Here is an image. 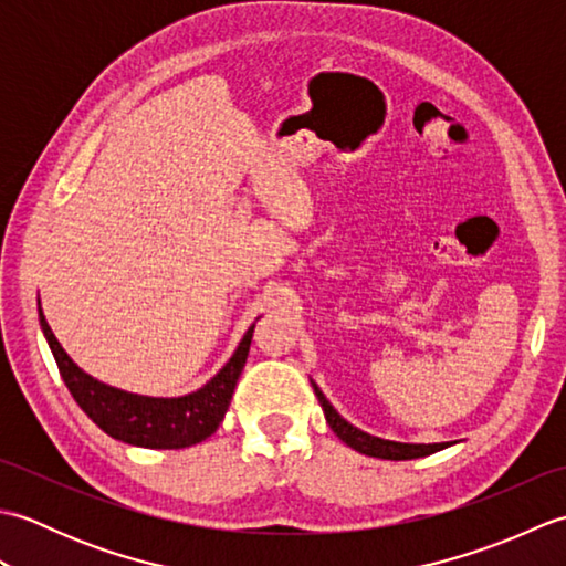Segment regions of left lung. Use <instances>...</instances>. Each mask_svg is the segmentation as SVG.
<instances>
[{
    "instance_id": "left-lung-1",
    "label": "left lung",
    "mask_w": 566,
    "mask_h": 566,
    "mask_svg": "<svg viewBox=\"0 0 566 566\" xmlns=\"http://www.w3.org/2000/svg\"><path fill=\"white\" fill-rule=\"evenodd\" d=\"M314 384V381H311ZM314 391L318 396V403L323 406V413H326V420L331 430L338 436L345 444H350L353 450L369 454V457H379V460H416V457H426L438 452L442 448H448L450 442H436V444H408V442H394V440H381L369 436V432L357 430L355 426L347 423V420L335 411L331 401L323 396V391L314 384Z\"/></svg>"
}]
</instances>
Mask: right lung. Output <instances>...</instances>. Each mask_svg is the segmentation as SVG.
<instances>
[{
    "label": "right lung",
    "mask_w": 566,
    "mask_h": 566,
    "mask_svg": "<svg viewBox=\"0 0 566 566\" xmlns=\"http://www.w3.org/2000/svg\"><path fill=\"white\" fill-rule=\"evenodd\" d=\"M41 328L48 345H51L53 357L63 377L65 387L70 389L72 399L97 423L106 436H112L138 448L155 450H179L189 448L213 436L216 428L231 403L235 381L245 367L250 353V340L255 326L243 335L238 350L228 359V365L216 375L207 387L179 399H150V396L128 394L122 389L106 387V384L92 379L90 375L72 363L67 353L60 347L51 326L39 308Z\"/></svg>",
    "instance_id": "1"
}]
</instances>
